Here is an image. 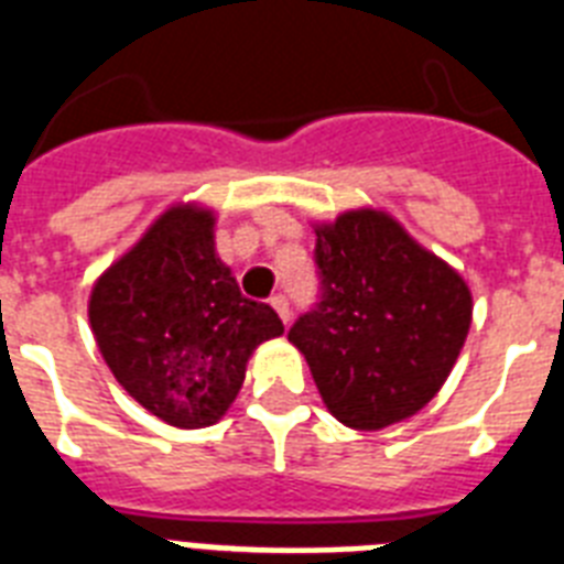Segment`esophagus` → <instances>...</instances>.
I'll return each mask as SVG.
<instances>
[{"instance_id": "obj_1", "label": "esophagus", "mask_w": 564, "mask_h": 564, "mask_svg": "<svg viewBox=\"0 0 564 564\" xmlns=\"http://www.w3.org/2000/svg\"><path fill=\"white\" fill-rule=\"evenodd\" d=\"M272 306H274V313L281 315L283 324L292 322V310H290V301H286V295H274Z\"/></svg>"}]
</instances>
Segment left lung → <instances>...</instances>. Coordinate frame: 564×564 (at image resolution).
Instances as JSON below:
<instances>
[{
  "instance_id": "obj_1",
  "label": "left lung",
  "mask_w": 564,
  "mask_h": 564,
  "mask_svg": "<svg viewBox=\"0 0 564 564\" xmlns=\"http://www.w3.org/2000/svg\"><path fill=\"white\" fill-rule=\"evenodd\" d=\"M318 304L292 324L324 405L377 432L441 391L473 324V292L386 210L315 226Z\"/></svg>"
}]
</instances>
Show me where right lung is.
I'll use <instances>...</instances> for the list:
<instances>
[{
    "label": "right lung",
    "mask_w": 564,
    "mask_h": 564,
    "mask_svg": "<svg viewBox=\"0 0 564 564\" xmlns=\"http://www.w3.org/2000/svg\"><path fill=\"white\" fill-rule=\"evenodd\" d=\"M89 324L109 370L153 416L203 429L226 414L254 347L281 336L214 249V210L173 205L100 274Z\"/></svg>",
    "instance_id": "1"
}]
</instances>
